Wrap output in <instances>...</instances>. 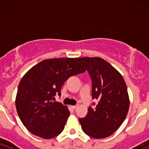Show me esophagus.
<instances>
[{"label": "esophagus", "instance_id": "esophagus-1", "mask_svg": "<svg viewBox=\"0 0 149 149\" xmlns=\"http://www.w3.org/2000/svg\"><path fill=\"white\" fill-rule=\"evenodd\" d=\"M78 105H76V106H71V108H72L73 109H77V108H78Z\"/></svg>", "mask_w": 149, "mask_h": 149}]
</instances>
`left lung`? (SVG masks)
<instances>
[{
  "mask_svg": "<svg viewBox=\"0 0 149 149\" xmlns=\"http://www.w3.org/2000/svg\"><path fill=\"white\" fill-rule=\"evenodd\" d=\"M92 80V98L99 101L95 109L79 118L83 131L95 139H103L118 129L130 107L127 88L122 75L100 57L77 58ZM93 104H95L94 103Z\"/></svg>",
  "mask_w": 149,
  "mask_h": 149,
  "instance_id": "left-lung-1",
  "label": "left lung"
}]
</instances>
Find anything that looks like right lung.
I'll list each match as a JSON object with an SVG mask.
<instances>
[{"label":"right lung","instance_id":"right-lung-1","mask_svg":"<svg viewBox=\"0 0 149 149\" xmlns=\"http://www.w3.org/2000/svg\"><path fill=\"white\" fill-rule=\"evenodd\" d=\"M77 58L45 59L33 66L19 84L15 106L24 125L32 134L52 139L64 130L70 115L67 107L52 102L71 76L85 69Z\"/></svg>","mask_w":149,"mask_h":149}]
</instances>
